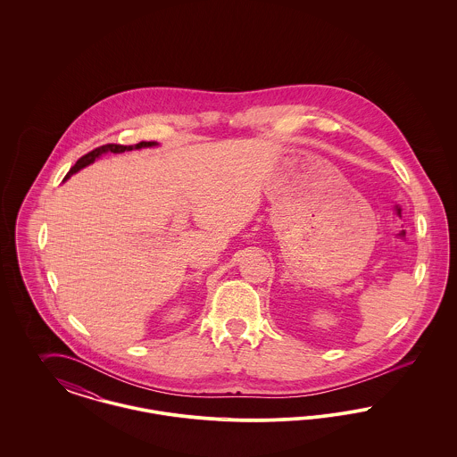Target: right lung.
<instances>
[{
  "mask_svg": "<svg viewBox=\"0 0 457 457\" xmlns=\"http://www.w3.org/2000/svg\"><path fill=\"white\" fill-rule=\"evenodd\" d=\"M155 145H159V144H157V142H140V144H137V145H120V144H106V145H101V147L90 151V153L86 154V155H82V157L75 162V166L66 173L65 179H68L71 174L79 173L80 170L87 168L88 164H92V162H94L96 159H99L103 154H121L125 153V151H138V149L155 147Z\"/></svg>",
  "mask_w": 457,
  "mask_h": 457,
  "instance_id": "obj_1",
  "label": "right lung"
}]
</instances>
